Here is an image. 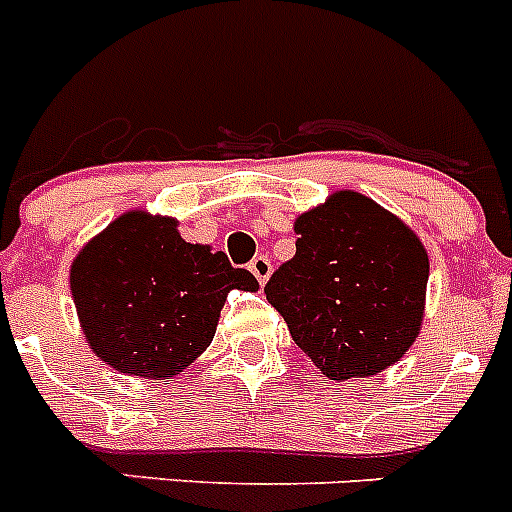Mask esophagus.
Instances as JSON below:
<instances>
[{
    "mask_svg": "<svg viewBox=\"0 0 512 512\" xmlns=\"http://www.w3.org/2000/svg\"><path fill=\"white\" fill-rule=\"evenodd\" d=\"M248 269H251V274L256 279H259L261 284L269 282V277H271V261L266 259V256H256V259L251 261V266H248Z\"/></svg>",
    "mask_w": 512,
    "mask_h": 512,
    "instance_id": "1",
    "label": "esophagus"
}]
</instances>
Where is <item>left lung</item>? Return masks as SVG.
Masks as SVG:
<instances>
[{"instance_id":"8db88e82","label":"left lung","mask_w":512,"mask_h":512,"mask_svg":"<svg viewBox=\"0 0 512 512\" xmlns=\"http://www.w3.org/2000/svg\"><path fill=\"white\" fill-rule=\"evenodd\" d=\"M295 259L264 292L297 346L330 379L374 377L420 336L428 251L413 228L354 189L295 220Z\"/></svg>"}]
</instances>
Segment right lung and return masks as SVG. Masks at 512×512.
Here are the masks:
<instances>
[{
  "instance_id": "right-lung-1",
  "label": "right lung",
  "mask_w": 512,
  "mask_h": 512,
  "mask_svg": "<svg viewBox=\"0 0 512 512\" xmlns=\"http://www.w3.org/2000/svg\"><path fill=\"white\" fill-rule=\"evenodd\" d=\"M71 295L94 354L128 377L184 372L215 336L230 289L256 292L251 271L187 243L174 217L130 210L71 261Z\"/></svg>"
}]
</instances>
